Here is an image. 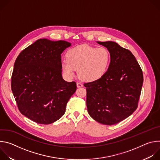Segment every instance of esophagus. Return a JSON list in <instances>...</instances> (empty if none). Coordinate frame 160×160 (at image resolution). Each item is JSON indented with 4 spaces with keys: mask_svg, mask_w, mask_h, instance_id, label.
Masks as SVG:
<instances>
[{
    "mask_svg": "<svg viewBox=\"0 0 160 160\" xmlns=\"http://www.w3.org/2000/svg\"><path fill=\"white\" fill-rule=\"evenodd\" d=\"M77 87H83V85L82 84V83H79V82H77Z\"/></svg>",
    "mask_w": 160,
    "mask_h": 160,
    "instance_id": "esophagus-1",
    "label": "esophagus"
}]
</instances>
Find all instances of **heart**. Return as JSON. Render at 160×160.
I'll return each instance as SVG.
<instances>
[{"mask_svg":"<svg viewBox=\"0 0 160 160\" xmlns=\"http://www.w3.org/2000/svg\"><path fill=\"white\" fill-rule=\"evenodd\" d=\"M66 59L62 61L61 68L68 78L74 77L78 70V76L82 80L92 82L101 78L108 71L111 54L106 48L82 44L68 51Z\"/></svg>","mask_w":160,"mask_h":160,"instance_id":"obj_1","label":"heart"}]
</instances>
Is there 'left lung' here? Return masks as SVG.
I'll return each instance as SVG.
<instances>
[{
  "label": "left lung",
  "instance_id": "1",
  "mask_svg": "<svg viewBox=\"0 0 160 160\" xmlns=\"http://www.w3.org/2000/svg\"><path fill=\"white\" fill-rule=\"evenodd\" d=\"M97 42L108 49L111 62L101 78L84 84L87 108L94 120L111 125L127 118L138 108L143 74L129 50L115 42Z\"/></svg>",
  "mask_w": 160,
  "mask_h": 160
}]
</instances>
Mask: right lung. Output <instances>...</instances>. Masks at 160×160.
<instances>
[{
    "label": "right lung",
    "instance_id": "right-lung-1",
    "mask_svg": "<svg viewBox=\"0 0 160 160\" xmlns=\"http://www.w3.org/2000/svg\"><path fill=\"white\" fill-rule=\"evenodd\" d=\"M64 41L37 40L17 57L11 89L19 111L40 124H51L64 115L77 90L75 82L62 77V52L71 46Z\"/></svg>",
    "mask_w": 160,
    "mask_h": 160
}]
</instances>
